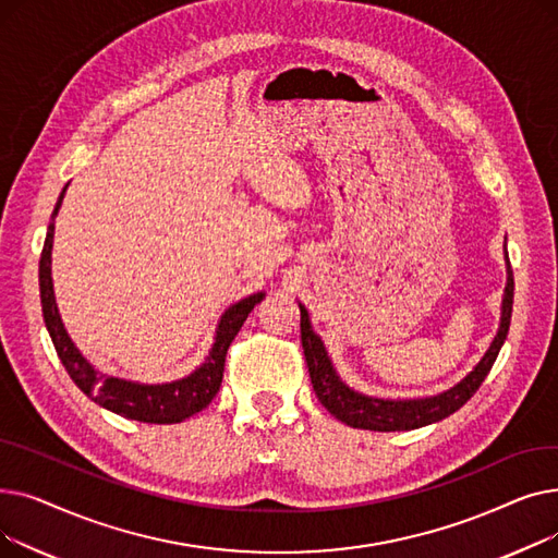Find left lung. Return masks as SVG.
<instances>
[{
	"label": "left lung",
	"instance_id": "8db88e82",
	"mask_svg": "<svg viewBox=\"0 0 558 558\" xmlns=\"http://www.w3.org/2000/svg\"><path fill=\"white\" fill-rule=\"evenodd\" d=\"M511 310H513V271L509 264V278L505 289L502 301V324L497 330L490 348L482 362L475 366V371L468 373L461 383L444 393L423 400H379L362 396L353 389H348L341 379L337 377L332 362L326 353L324 343L314 335L310 326L307 310L301 305V341L303 353L310 368L312 387L328 412L339 418L341 423L360 429H373V432H402V429H416L436 421H444L446 416L454 414L468 400L475 396V391L482 387L484 377L493 368L497 353L507 339L509 324H511Z\"/></svg>",
	"mask_w": 558,
	"mask_h": 558
}]
</instances>
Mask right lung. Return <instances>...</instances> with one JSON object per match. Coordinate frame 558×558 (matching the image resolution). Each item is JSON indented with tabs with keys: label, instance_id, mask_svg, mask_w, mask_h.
Instances as JSON below:
<instances>
[{
	"label": "right lung",
	"instance_id": "add662e5",
	"mask_svg": "<svg viewBox=\"0 0 558 558\" xmlns=\"http://www.w3.org/2000/svg\"><path fill=\"white\" fill-rule=\"evenodd\" d=\"M65 190L68 187H63V194ZM63 194L58 196V203L47 228L43 255H40V303H43L45 326L49 330L56 353L61 357L65 371L87 398H93L97 404L110 409V412L120 414L124 418L167 425V423H181L194 416L196 412H201V409L208 407L217 396L223 379L228 345L244 326L251 310L264 299V294L259 291V294H253L240 303H234L230 310H226V314L219 320L215 345L210 350L208 360L183 379H175V383H167V385H137V383H126V379H120V377L97 373L83 360V355L68 337L53 299L51 240H53V217L58 215V208H61Z\"/></svg>",
	"mask_w": 558,
	"mask_h": 558
}]
</instances>
